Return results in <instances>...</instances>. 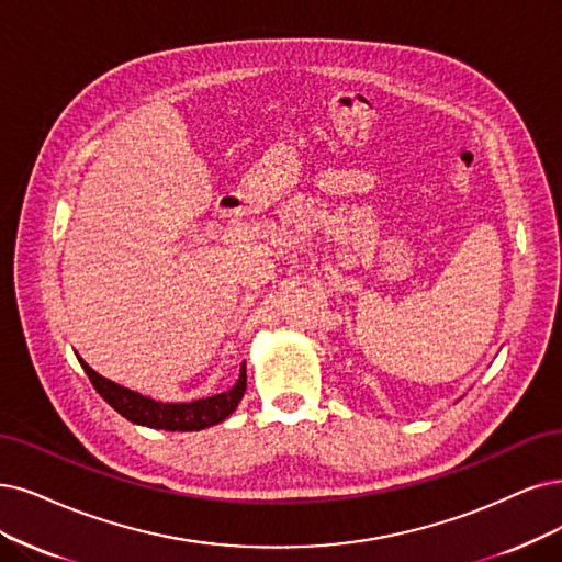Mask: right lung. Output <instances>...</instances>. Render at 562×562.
Returning a JSON list of instances; mask_svg holds the SVG:
<instances>
[{
    "label": "right lung",
    "mask_w": 562,
    "mask_h": 562,
    "mask_svg": "<svg viewBox=\"0 0 562 562\" xmlns=\"http://www.w3.org/2000/svg\"><path fill=\"white\" fill-rule=\"evenodd\" d=\"M82 370L88 372V378L92 386L97 389L99 396L106 401L115 412H120L124 419H130L138 426H148V428H159V430H203L207 426H215L224 422L228 414H232L245 393V366H240V375L236 384L217 393V396L203 398V401H192V403H159L148 396H140V393L124 389L106 378H101L99 372H94L86 361L78 359Z\"/></svg>",
    "instance_id": "1"
}]
</instances>
